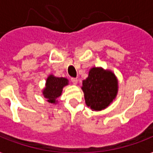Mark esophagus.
<instances>
[{
  "label": "esophagus",
  "mask_w": 153,
  "mask_h": 153,
  "mask_svg": "<svg viewBox=\"0 0 153 153\" xmlns=\"http://www.w3.org/2000/svg\"><path fill=\"white\" fill-rule=\"evenodd\" d=\"M71 80L72 83L74 84V85H76L77 82H78V79H75V78H71Z\"/></svg>",
  "instance_id": "34e87169"
}]
</instances>
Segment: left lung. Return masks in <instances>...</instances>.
<instances>
[{"label":"left lung","instance_id":"left-lung-1","mask_svg":"<svg viewBox=\"0 0 153 153\" xmlns=\"http://www.w3.org/2000/svg\"><path fill=\"white\" fill-rule=\"evenodd\" d=\"M82 89L86 105L98 111L106 108L115 98L117 81L111 71L93 67L89 72L88 78L82 81Z\"/></svg>","mask_w":153,"mask_h":153}]
</instances>
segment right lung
Listing matches in <instances>:
<instances>
[{
	"mask_svg": "<svg viewBox=\"0 0 153 153\" xmlns=\"http://www.w3.org/2000/svg\"><path fill=\"white\" fill-rule=\"evenodd\" d=\"M68 84V80L64 78H57V77L50 75L48 78L46 82V88L43 91L44 96L48 98V102L55 104L57 102L56 98H59L62 94L63 86Z\"/></svg>",
	"mask_w": 153,
	"mask_h": 153,
	"instance_id": "obj_1",
	"label": "right lung"
}]
</instances>
